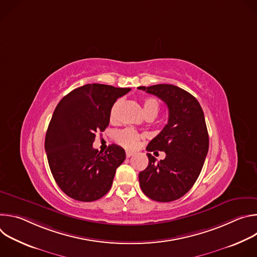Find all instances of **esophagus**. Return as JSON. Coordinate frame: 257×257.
Listing matches in <instances>:
<instances>
[{
  "label": "esophagus",
  "instance_id": "1",
  "mask_svg": "<svg viewBox=\"0 0 257 257\" xmlns=\"http://www.w3.org/2000/svg\"><path fill=\"white\" fill-rule=\"evenodd\" d=\"M134 154H135L134 152H131V151H126V157H127V158H130V157H132Z\"/></svg>",
  "mask_w": 257,
  "mask_h": 257
}]
</instances>
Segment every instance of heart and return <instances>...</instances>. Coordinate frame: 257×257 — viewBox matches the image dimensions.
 <instances>
[{
	"mask_svg": "<svg viewBox=\"0 0 257 257\" xmlns=\"http://www.w3.org/2000/svg\"><path fill=\"white\" fill-rule=\"evenodd\" d=\"M123 104V99L118 98L111 106L109 109V120L111 122H117L120 118V111ZM143 109L146 116L153 115L155 117L158 116L160 112V102L155 97H148L143 100ZM141 135L131 128H126L119 130L115 133L116 141L126 149H135L138 146Z\"/></svg>",
	"mask_w": 257,
	"mask_h": 257,
	"instance_id": "heart-1",
	"label": "heart"
}]
</instances>
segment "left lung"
Masks as SVG:
<instances>
[{
	"instance_id": "obj_1",
	"label": "left lung",
	"mask_w": 257,
	"mask_h": 257,
	"mask_svg": "<svg viewBox=\"0 0 257 257\" xmlns=\"http://www.w3.org/2000/svg\"><path fill=\"white\" fill-rule=\"evenodd\" d=\"M161 98L169 108L168 124L148 145V152H165L156 162L151 154L149 166L139 173L142 192L153 200L170 202L185 195L196 182L207 152L208 133L198 100L172 84L139 86Z\"/></svg>"
}]
</instances>
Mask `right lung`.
<instances>
[{"label": "right lung", "mask_w": 257, "mask_h": 257, "mask_svg": "<svg viewBox=\"0 0 257 257\" xmlns=\"http://www.w3.org/2000/svg\"><path fill=\"white\" fill-rule=\"evenodd\" d=\"M130 88L86 84L65 95L48 127L45 150L53 177L69 197L89 202L111 189L125 151L111 144L102 154L92 148L97 132L109 123L112 104Z\"/></svg>", "instance_id": "obj_1"}]
</instances>
